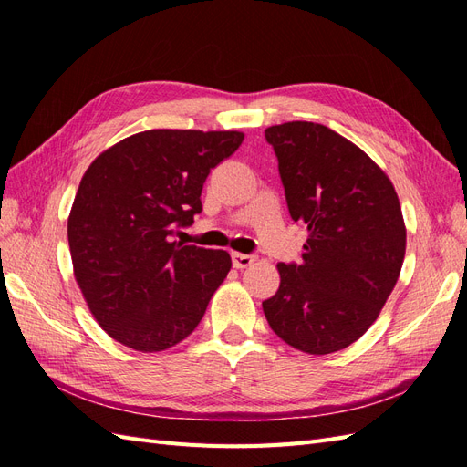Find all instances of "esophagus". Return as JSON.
I'll use <instances>...</instances> for the list:
<instances>
[{
    "mask_svg": "<svg viewBox=\"0 0 467 467\" xmlns=\"http://www.w3.org/2000/svg\"><path fill=\"white\" fill-rule=\"evenodd\" d=\"M257 261L255 255H245V253H232V263L235 268H247Z\"/></svg>",
    "mask_w": 467,
    "mask_h": 467,
    "instance_id": "obj_1",
    "label": "esophagus"
}]
</instances>
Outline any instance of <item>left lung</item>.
<instances>
[{"instance_id":"obj_1","label":"left lung","mask_w":467,"mask_h":467,"mask_svg":"<svg viewBox=\"0 0 467 467\" xmlns=\"http://www.w3.org/2000/svg\"><path fill=\"white\" fill-rule=\"evenodd\" d=\"M302 263H278L263 302L271 329L307 355L343 350L370 329L400 278L407 230L393 182L370 155L316 122L268 126Z\"/></svg>"}]
</instances>
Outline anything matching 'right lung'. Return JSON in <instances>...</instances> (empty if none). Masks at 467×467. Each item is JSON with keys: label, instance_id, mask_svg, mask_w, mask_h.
<instances>
[{"label": "right lung", "instance_id": "1", "mask_svg": "<svg viewBox=\"0 0 467 467\" xmlns=\"http://www.w3.org/2000/svg\"><path fill=\"white\" fill-rule=\"evenodd\" d=\"M237 130H146L99 153L67 218L74 276L109 337L138 352L187 338L228 276L222 249L175 242L202 210L204 181L242 146Z\"/></svg>", "mask_w": 467, "mask_h": 467}]
</instances>
